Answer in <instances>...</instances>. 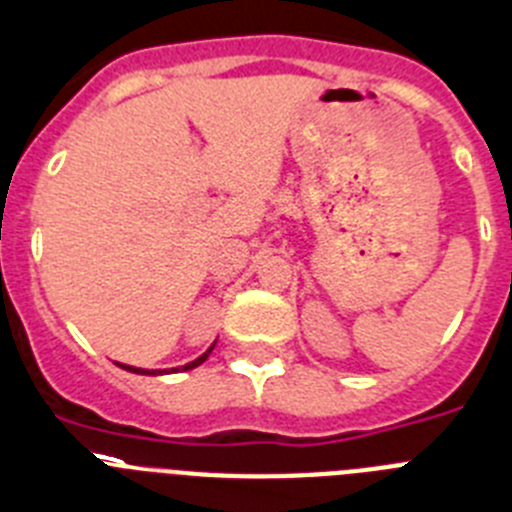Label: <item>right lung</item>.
Returning a JSON list of instances; mask_svg holds the SVG:
<instances>
[{
  "mask_svg": "<svg viewBox=\"0 0 512 512\" xmlns=\"http://www.w3.org/2000/svg\"><path fill=\"white\" fill-rule=\"evenodd\" d=\"M214 344H211V347L206 349V352L201 354V357H196V359H193V362H188V365L170 367V370H145V367H132V365H124V362H114V365L122 367V370H127V372H135V375H168V372H186V370H193V367H199L201 362H206V359H209V354H211V349H214Z\"/></svg>",
  "mask_w": 512,
  "mask_h": 512,
  "instance_id": "1",
  "label": "right lung"
}]
</instances>
